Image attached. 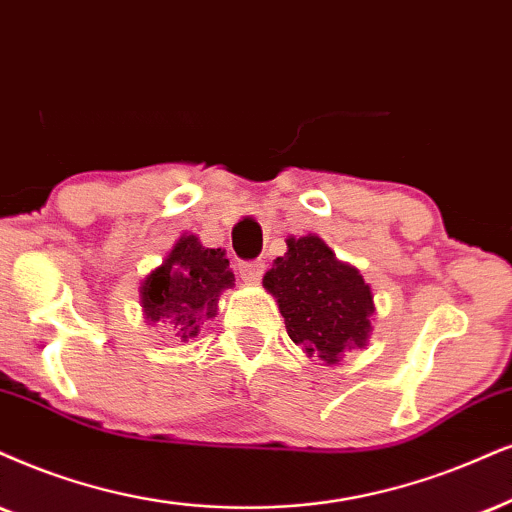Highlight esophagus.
I'll list each match as a JSON object with an SVG mask.
<instances>
[{
	"label": "esophagus",
	"mask_w": 512,
	"mask_h": 512,
	"mask_svg": "<svg viewBox=\"0 0 512 512\" xmlns=\"http://www.w3.org/2000/svg\"><path fill=\"white\" fill-rule=\"evenodd\" d=\"M238 274H241L245 283H260V278L264 274V262L262 260L241 262L238 264Z\"/></svg>",
	"instance_id": "esophagus-1"
}]
</instances>
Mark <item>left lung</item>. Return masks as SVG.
Segmentation results:
<instances>
[{
    "label": "left lung",
    "instance_id": "obj_1",
    "mask_svg": "<svg viewBox=\"0 0 512 512\" xmlns=\"http://www.w3.org/2000/svg\"><path fill=\"white\" fill-rule=\"evenodd\" d=\"M264 288L278 300L290 340L309 357L335 364L342 352L366 345L371 288L321 238H288V252L264 274Z\"/></svg>",
    "mask_w": 512,
    "mask_h": 512
}]
</instances>
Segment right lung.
<instances>
[{
	"label": "right lung",
	"instance_id": "obj_1",
	"mask_svg": "<svg viewBox=\"0 0 512 512\" xmlns=\"http://www.w3.org/2000/svg\"><path fill=\"white\" fill-rule=\"evenodd\" d=\"M234 286V271L222 250L203 248L196 236L179 238L163 267L141 286L146 319L165 321L179 342L196 338L205 321L217 314L222 290Z\"/></svg>",
	"mask_w": 512,
	"mask_h": 512
}]
</instances>
